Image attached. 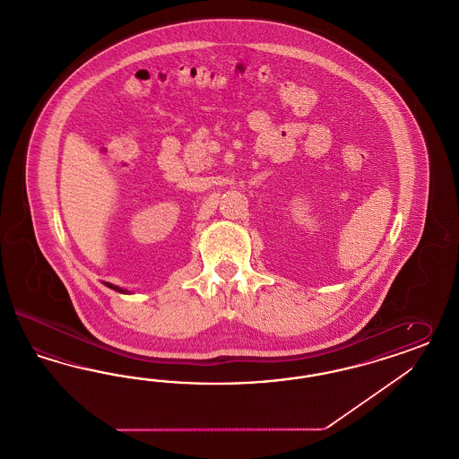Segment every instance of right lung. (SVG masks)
Wrapping results in <instances>:
<instances>
[{"mask_svg":"<svg viewBox=\"0 0 459 459\" xmlns=\"http://www.w3.org/2000/svg\"><path fill=\"white\" fill-rule=\"evenodd\" d=\"M105 286H107V288L114 289V290H119V292H124V294H129V290H126V289L119 288V286H114V284H108V282H105Z\"/></svg>","mask_w":459,"mask_h":459,"instance_id":"obj_1","label":"right lung"}]
</instances>
